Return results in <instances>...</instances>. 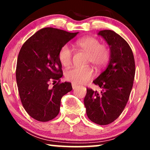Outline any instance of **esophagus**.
I'll return each instance as SVG.
<instances>
[{
	"label": "esophagus",
	"mask_w": 150,
	"mask_h": 150,
	"mask_svg": "<svg viewBox=\"0 0 150 150\" xmlns=\"http://www.w3.org/2000/svg\"><path fill=\"white\" fill-rule=\"evenodd\" d=\"M71 86H72L73 89H75L76 88V87H78V85H76V84H74V83H72V84H71Z\"/></svg>",
	"instance_id": "34e87169"
}]
</instances>
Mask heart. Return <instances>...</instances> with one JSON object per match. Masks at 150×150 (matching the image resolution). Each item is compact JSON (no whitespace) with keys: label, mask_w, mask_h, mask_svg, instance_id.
Returning a JSON list of instances; mask_svg holds the SVG:
<instances>
[{"label":"heart","mask_w":150,"mask_h":150,"mask_svg":"<svg viewBox=\"0 0 150 150\" xmlns=\"http://www.w3.org/2000/svg\"><path fill=\"white\" fill-rule=\"evenodd\" d=\"M76 46L82 51L87 53V63H91L97 69L103 68L108 63L110 57L109 48L106 45L101 44L98 39L93 37L82 38L75 43ZM72 50L67 45H64L59 51L58 57L60 63L66 67L72 61ZM93 70L91 67H76L68 69L65 72L67 81L75 84L87 83L93 77Z\"/></svg>","instance_id":"b5f03b06"}]
</instances>
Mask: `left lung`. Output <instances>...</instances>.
Returning <instances> with one entry per match:
<instances>
[{
    "instance_id": "1",
    "label": "left lung",
    "mask_w": 150,
    "mask_h": 150,
    "mask_svg": "<svg viewBox=\"0 0 150 150\" xmlns=\"http://www.w3.org/2000/svg\"><path fill=\"white\" fill-rule=\"evenodd\" d=\"M98 35L109 45L110 60L105 70L93 81L102 91L87 88L84 104L91 122L107 125L126 107L134 79L135 63L132 49L120 35L110 30H100Z\"/></svg>"
}]
</instances>
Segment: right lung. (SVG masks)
Returning a JSON list of instances; mask_svg holds the SVG:
<instances>
[{
    "label": "right lung",
    "instance_id": "add662e5",
    "mask_svg": "<svg viewBox=\"0 0 150 150\" xmlns=\"http://www.w3.org/2000/svg\"><path fill=\"white\" fill-rule=\"evenodd\" d=\"M78 33L44 28L28 38L20 49L16 71L18 92L24 109L39 122L56 117L61 98L72 90L71 83L60 82L63 71L58 54ZM51 82L52 88L50 87Z\"/></svg>",
    "mask_w": 150,
    "mask_h": 150
}]
</instances>
